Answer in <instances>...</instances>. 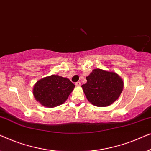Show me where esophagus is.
<instances>
[{
	"label": "esophagus",
	"mask_w": 151,
	"mask_h": 151,
	"mask_svg": "<svg viewBox=\"0 0 151 151\" xmlns=\"http://www.w3.org/2000/svg\"><path fill=\"white\" fill-rule=\"evenodd\" d=\"M75 85H76V86H81V82H76Z\"/></svg>",
	"instance_id": "esophagus-1"
}]
</instances>
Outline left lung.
<instances>
[{"instance_id": "left-lung-1", "label": "left lung", "mask_w": 151, "mask_h": 151, "mask_svg": "<svg viewBox=\"0 0 151 151\" xmlns=\"http://www.w3.org/2000/svg\"><path fill=\"white\" fill-rule=\"evenodd\" d=\"M86 79L87 82L82 87L88 102L96 106H109L122 92L123 81L115 72L96 69Z\"/></svg>"}]
</instances>
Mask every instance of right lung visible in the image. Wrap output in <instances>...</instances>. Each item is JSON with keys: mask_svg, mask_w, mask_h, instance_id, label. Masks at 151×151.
I'll use <instances>...</instances> for the list:
<instances>
[{"mask_svg": "<svg viewBox=\"0 0 151 151\" xmlns=\"http://www.w3.org/2000/svg\"><path fill=\"white\" fill-rule=\"evenodd\" d=\"M75 85L67 78L57 75L38 80L33 89L34 98L42 106L53 108L67 100Z\"/></svg>", "mask_w": 151, "mask_h": 151, "instance_id": "right-lung-1", "label": "right lung"}]
</instances>
